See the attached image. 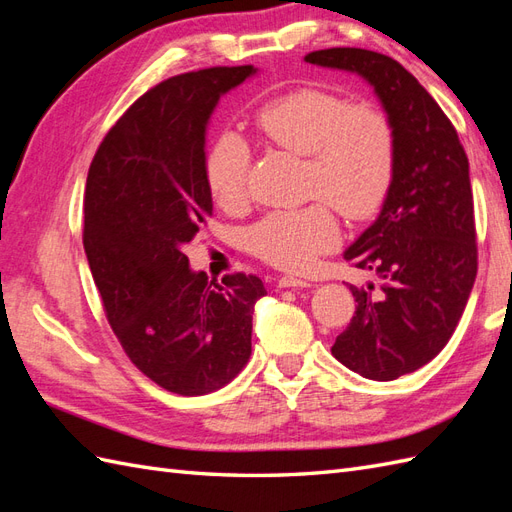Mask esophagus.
Segmentation results:
<instances>
[{"label":"esophagus","mask_w":512,"mask_h":512,"mask_svg":"<svg viewBox=\"0 0 512 512\" xmlns=\"http://www.w3.org/2000/svg\"><path fill=\"white\" fill-rule=\"evenodd\" d=\"M307 280H301V277H294V275H282L280 277V288H309Z\"/></svg>","instance_id":"esophagus-1"}]
</instances>
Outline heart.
<instances>
[{
	"label": "heart",
	"mask_w": 512,
	"mask_h": 512,
	"mask_svg": "<svg viewBox=\"0 0 512 512\" xmlns=\"http://www.w3.org/2000/svg\"><path fill=\"white\" fill-rule=\"evenodd\" d=\"M260 134L275 147L309 158L307 192L327 200L346 220L378 213L389 196L397 136L382 106L352 102L320 87H299L271 98L254 113ZM252 153L239 136L213 143L205 177L215 203L239 211L250 200ZM339 241V226L326 203L273 211L250 230V250L267 265L303 271Z\"/></svg>",
	"instance_id": "b5f03b06"
}]
</instances>
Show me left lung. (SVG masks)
Wrapping results in <instances>:
<instances>
[{
  "label": "left lung",
  "mask_w": 512,
  "mask_h": 512,
  "mask_svg": "<svg viewBox=\"0 0 512 512\" xmlns=\"http://www.w3.org/2000/svg\"><path fill=\"white\" fill-rule=\"evenodd\" d=\"M307 64L361 74L389 113L397 156L378 220L346 260L374 271L380 288L350 286L356 312L331 348L369 380H395L427 365L448 344L478 271L470 162L438 102L389 55L324 49Z\"/></svg>",
  "instance_id": "1"
}]
</instances>
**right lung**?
<instances>
[{
	"mask_svg": "<svg viewBox=\"0 0 512 512\" xmlns=\"http://www.w3.org/2000/svg\"><path fill=\"white\" fill-rule=\"evenodd\" d=\"M254 66L185 72L151 87L108 130L89 166L83 245L108 324L128 359L183 397L222 389L250 361L260 277L222 284L188 267L213 213L205 130L220 96Z\"/></svg>",
	"mask_w": 512,
	"mask_h": 512,
	"instance_id": "add662e5",
	"label": "right lung"
}]
</instances>
